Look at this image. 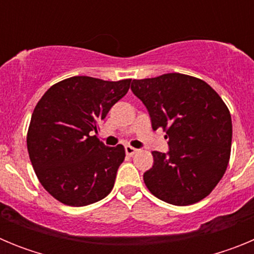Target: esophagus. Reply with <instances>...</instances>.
Wrapping results in <instances>:
<instances>
[{
    "mask_svg": "<svg viewBox=\"0 0 254 254\" xmlns=\"http://www.w3.org/2000/svg\"><path fill=\"white\" fill-rule=\"evenodd\" d=\"M138 150L137 149H134V147H132V146H126V154L128 155V156H132V155L133 154H136V152H137Z\"/></svg>",
    "mask_w": 254,
    "mask_h": 254,
    "instance_id": "1",
    "label": "esophagus"
}]
</instances>
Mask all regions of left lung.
<instances>
[{"label":"left lung","mask_w":254,"mask_h":254,"mask_svg":"<svg viewBox=\"0 0 254 254\" xmlns=\"http://www.w3.org/2000/svg\"><path fill=\"white\" fill-rule=\"evenodd\" d=\"M131 90L147 108L152 129L167 132L169 145L167 154L152 151L146 187L176 206L205 198L230 159L233 126L225 103L203 80L177 72L133 80Z\"/></svg>","instance_id":"left-lung-1"}]
</instances>
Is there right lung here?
Here are the masks:
<instances>
[{
    "label": "right lung",
    "mask_w": 254,
    "mask_h": 254,
    "mask_svg": "<svg viewBox=\"0 0 254 254\" xmlns=\"http://www.w3.org/2000/svg\"><path fill=\"white\" fill-rule=\"evenodd\" d=\"M131 78L73 76L51 86L35 105L26 145L40 185L67 206L98 202L113 190L125 147L105 146L94 132L127 94Z\"/></svg>",
    "instance_id": "1"
}]
</instances>
